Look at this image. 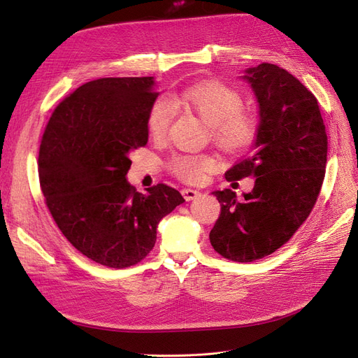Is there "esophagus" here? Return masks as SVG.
<instances>
[{"mask_svg":"<svg viewBox=\"0 0 358 358\" xmlns=\"http://www.w3.org/2000/svg\"><path fill=\"white\" fill-rule=\"evenodd\" d=\"M182 195L185 199H187V201H194V199H196L199 195H201V192L196 189H183Z\"/></svg>","mask_w":358,"mask_h":358,"instance_id":"34e87169","label":"esophagus"}]
</instances>
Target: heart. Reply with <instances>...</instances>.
I'll list each match as a JSON object with an SVG mask.
<instances>
[{"label": "heart", "instance_id": "heart-1", "mask_svg": "<svg viewBox=\"0 0 358 358\" xmlns=\"http://www.w3.org/2000/svg\"><path fill=\"white\" fill-rule=\"evenodd\" d=\"M178 101L196 113L199 119L210 127L211 139L226 152L244 151L257 134V117L244 106V95L236 88L222 80L210 79L185 88ZM173 117V108L167 99L157 98L151 103L147 113V129L155 139H162ZM217 166L211 155H176L170 162L173 173L185 180L196 182L204 171Z\"/></svg>", "mask_w": 358, "mask_h": 358}]
</instances>
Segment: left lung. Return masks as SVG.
I'll use <instances>...</instances> for the list:
<instances>
[{
    "label": "left lung",
    "mask_w": 358,
    "mask_h": 358,
    "mask_svg": "<svg viewBox=\"0 0 358 358\" xmlns=\"http://www.w3.org/2000/svg\"><path fill=\"white\" fill-rule=\"evenodd\" d=\"M241 78L255 95L260 120L251 154L224 176L255 182L244 201L231 189L213 192L220 216L210 242L226 259L248 263L287 244L308 217L324 179L327 136L316 96L287 70L263 63Z\"/></svg>",
    "instance_id": "8db88e82"
}]
</instances>
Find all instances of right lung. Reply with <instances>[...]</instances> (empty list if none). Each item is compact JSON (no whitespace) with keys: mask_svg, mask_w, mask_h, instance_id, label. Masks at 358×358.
<instances>
[{"mask_svg":"<svg viewBox=\"0 0 358 358\" xmlns=\"http://www.w3.org/2000/svg\"><path fill=\"white\" fill-rule=\"evenodd\" d=\"M150 78L82 85L52 113L42 136V194L67 241L95 263L129 267L152 250L160 220L185 203L159 183L136 192L129 154L147 145V113L159 94Z\"/></svg>","mask_w":358,"mask_h":358,"instance_id":"right-lung-1","label":"right lung"}]
</instances>
